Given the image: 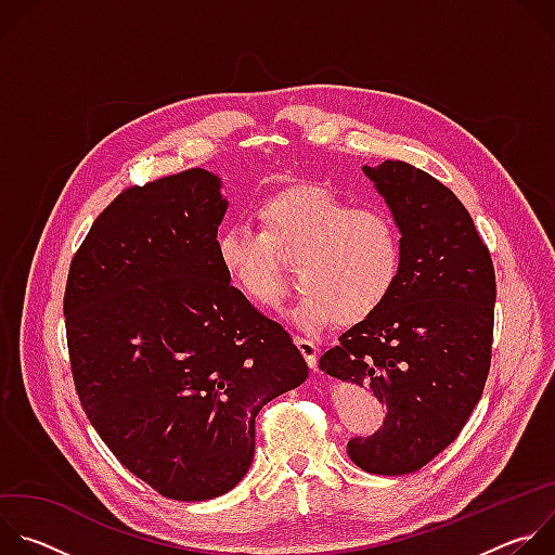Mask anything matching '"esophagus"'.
<instances>
[{
    "label": "esophagus",
    "instance_id": "1",
    "mask_svg": "<svg viewBox=\"0 0 555 555\" xmlns=\"http://www.w3.org/2000/svg\"><path fill=\"white\" fill-rule=\"evenodd\" d=\"M294 343H296L298 351L302 353V358L307 360L309 369L315 371V366H319V345H315V343L309 340V338H302V336H296Z\"/></svg>",
    "mask_w": 555,
    "mask_h": 555
}]
</instances>
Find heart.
<instances>
[{"instance_id": "heart-1", "label": "heart", "mask_w": 555, "mask_h": 555, "mask_svg": "<svg viewBox=\"0 0 555 555\" xmlns=\"http://www.w3.org/2000/svg\"><path fill=\"white\" fill-rule=\"evenodd\" d=\"M259 223L261 230L244 221L219 230V266L250 302L272 307L283 294L276 257L296 259L300 292L287 319L305 332L362 323L398 285L402 232L384 208H356L330 186L300 184L268 197Z\"/></svg>"}]
</instances>
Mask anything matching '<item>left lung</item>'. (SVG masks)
Segmentation results:
<instances>
[{
  "mask_svg": "<svg viewBox=\"0 0 555 555\" xmlns=\"http://www.w3.org/2000/svg\"><path fill=\"white\" fill-rule=\"evenodd\" d=\"M402 232L388 300L321 356V371L371 388L386 420L349 441L371 474H409L446 450L479 404L492 362L496 274L459 197L413 165L364 167Z\"/></svg>",
  "mask_w": 555,
  "mask_h": 555,
  "instance_id": "8db88e82",
  "label": "left lung"
}]
</instances>
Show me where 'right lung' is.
Masks as SVG:
<instances>
[{"label":"right lung","instance_id":"add662e5","mask_svg":"<svg viewBox=\"0 0 555 555\" xmlns=\"http://www.w3.org/2000/svg\"><path fill=\"white\" fill-rule=\"evenodd\" d=\"M225 206L204 169L125 189L72 257L63 294L88 420L131 474L176 501L240 483L259 411L309 375L289 334L219 266Z\"/></svg>","mask_w":555,"mask_h":555}]
</instances>
